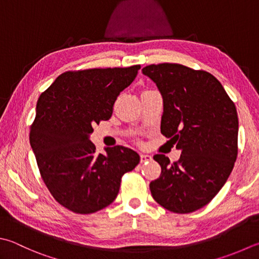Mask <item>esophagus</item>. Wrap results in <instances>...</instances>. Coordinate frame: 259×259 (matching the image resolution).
Instances as JSON below:
<instances>
[{
	"instance_id": "esophagus-1",
	"label": "esophagus",
	"mask_w": 259,
	"mask_h": 259,
	"mask_svg": "<svg viewBox=\"0 0 259 259\" xmlns=\"http://www.w3.org/2000/svg\"><path fill=\"white\" fill-rule=\"evenodd\" d=\"M152 160V157L149 154H141V163H144L146 161H151Z\"/></svg>"
}]
</instances>
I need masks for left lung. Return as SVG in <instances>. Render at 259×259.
Segmentation results:
<instances>
[{
    "mask_svg": "<svg viewBox=\"0 0 259 259\" xmlns=\"http://www.w3.org/2000/svg\"><path fill=\"white\" fill-rule=\"evenodd\" d=\"M163 99L161 133L182 151L177 162L155 154L161 175L151 194L174 213H190L212 201L230 176L238 154L236 106L211 73L171 63L145 66Z\"/></svg>",
    "mask_w": 259,
    "mask_h": 259,
    "instance_id": "left-lung-1",
    "label": "left lung"
}]
</instances>
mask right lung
Listing matches in <instances>:
<instances>
[{
    "instance_id": "obj_1",
    "label": "right lung",
    "mask_w": 259,
    "mask_h": 259,
    "mask_svg": "<svg viewBox=\"0 0 259 259\" xmlns=\"http://www.w3.org/2000/svg\"><path fill=\"white\" fill-rule=\"evenodd\" d=\"M140 65L65 72L39 97L30 127L31 149L44 183L70 211L90 214L115 201L123 175L140 162L125 146L97 153L92 126L109 119L117 97Z\"/></svg>"
}]
</instances>
